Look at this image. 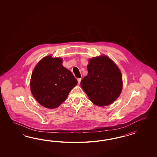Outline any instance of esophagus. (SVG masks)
Instances as JSON below:
<instances>
[{
	"mask_svg": "<svg viewBox=\"0 0 157 157\" xmlns=\"http://www.w3.org/2000/svg\"><path fill=\"white\" fill-rule=\"evenodd\" d=\"M81 80H82V79H81V78H78V83H79V84H80Z\"/></svg>",
	"mask_w": 157,
	"mask_h": 157,
	"instance_id": "esophagus-1",
	"label": "esophagus"
}]
</instances>
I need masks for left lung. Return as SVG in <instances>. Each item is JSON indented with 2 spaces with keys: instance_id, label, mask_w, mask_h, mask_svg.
<instances>
[{
  "instance_id": "1",
  "label": "left lung",
  "mask_w": 157,
  "mask_h": 157,
  "mask_svg": "<svg viewBox=\"0 0 157 157\" xmlns=\"http://www.w3.org/2000/svg\"><path fill=\"white\" fill-rule=\"evenodd\" d=\"M88 74L81 82L83 90L94 104L104 106L113 103L123 88L122 75L109 57L100 56L89 59Z\"/></svg>"
}]
</instances>
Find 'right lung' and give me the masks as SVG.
<instances>
[{
    "instance_id": "right-lung-1",
    "label": "right lung",
    "mask_w": 157,
    "mask_h": 157,
    "mask_svg": "<svg viewBox=\"0 0 157 157\" xmlns=\"http://www.w3.org/2000/svg\"><path fill=\"white\" fill-rule=\"evenodd\" d=\"M60 57H44L34 68L30 90L43 106L54 109L66 100L78 81L70 70L62 65Z\"/></svg>"
}]
</instances>
